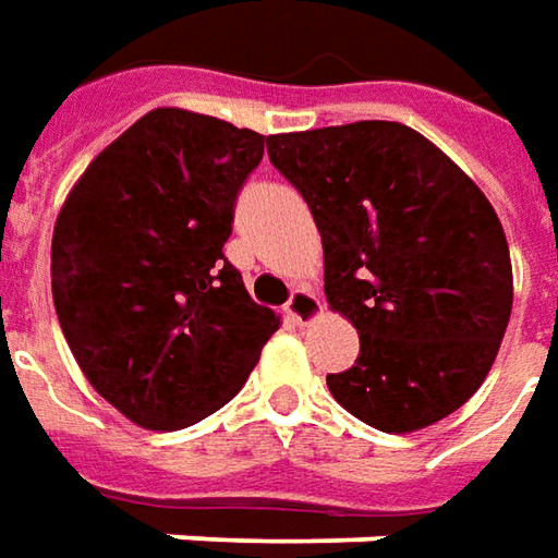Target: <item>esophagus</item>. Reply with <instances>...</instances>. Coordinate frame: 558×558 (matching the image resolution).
I'll return each mask as SVG.
<instances>
[{"label": "esophagus", "mask_w": 558, "mask_h": 558, "mask_svg": "<svg viewBox=\"0 0 558 558\" xmlns=\"http://www.w3.org/2000/svg\"><path fill=\"white\" fill-rule=\"evenodd\" d=\"M286 313L291 323L306 325V323H313V319L323 313V304H319V298H316L313 291H306V288H294V291H291V298H288Z\"/></svg>", "instance_id": "esophagus-1"}]
</instances>
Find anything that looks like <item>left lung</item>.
Listing matches in <instances>:
<instances>
[{
  "label": "left lung",
  "instance_id": "obj_1",
  "mask_svg": "<svg viewBox=\"0 0 558 558\" xmlns=\"http://www.w3.org/2000/svg\"><path fill=\"white\" fill-rule=\"evenodd\" d=\"M270 162L313 211L325 294L359 331L328 390L384 433H414L480 390L513 310L507 235L492 202L399 122L272 134Z\"/></svg>",
  "mask_w": 558,
  "mask_h": 558
}]
</instances>
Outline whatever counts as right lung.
<instances>
[{
    "instance_id": "obj_1",
    "label": "right lung",
    "mask_w": 558,
    "mask_h": 558,
    "mask_svg": "<svg viewBox=\"0 0 558 558\" xmlns=\"http://www.w3.org/2000/svg\"><path fill=\"white\" fill-rule=\"evenodd\" d=\"M264 134L174 107L137 119L63 202L51 294L78 368L147 429H181L252 375L276 313L223 254Z\"/></svg>"
}]
</instances>
